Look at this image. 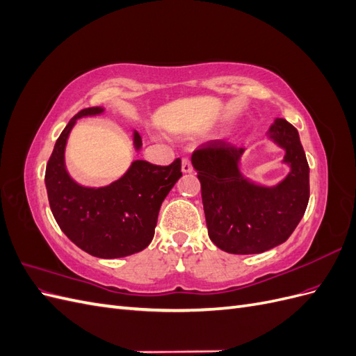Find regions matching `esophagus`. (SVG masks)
<instances>
[{"mask_svg": "<svg viewBox=\"0 0 356 356\" xmlns=\"http://www.w3.org/2000/svg\"><path fill=\"white\" fill-rule=\"evenodd\" d=\"M181 170H182V174H190V172H193V166H191L188 159H182Z\"/></svg>", "mask_w": 356, "mask_h": 356, "instance_id": "34e87169", "label": "esophagus"}]
</instances>
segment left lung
<instances>
[{
	"mask_svg": "<svg viewBox=\"0 0 356 356\" xmlns=\"http://www.w3.org/2000/svg\"><path fill=\"white\" fill-rule=\"evenodd\" d=\"M285 156L289 170L267 187L245 177V148L209 141L191 156L202 186L209 239L230 254H260L284 243L303 218L309 203V165L297 129L276 118L267 132Z\"/></svg>",
	"mask_w": 356,
	"mask_h": 356,
	"instance_id": "8db88e82",
	"label": "left lung"
}]
</instances>
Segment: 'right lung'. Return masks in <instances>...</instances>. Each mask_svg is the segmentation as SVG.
<instances>
[{
    "label": "right lung",
    "mask_w": 356,
    "mask_h": 356,
    "mask_svg": "<svg viewBox=\"0 0 356 356\" xmlns=\"http://www.w3.org/2000/svg\"><path fill=\"white\" fill-rule=\"evenodd\" d=\"M104 113V106H90L71 118L53 148L44 181L60 230L84 252L111 260L143 251L153 241L161 202L182 174L179 159L169 166L134 160L108 186L88 187L75 181L65 163L68 136L80 118ZM132 141L139 152L143 139L136 131Z\"/></svg>",
    "instance_id": "add662e5"
}]
</instances>
